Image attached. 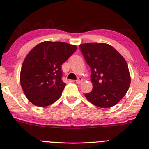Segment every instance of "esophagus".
<instances>
[{
    "label": "esophagus",
    "mask_w": 149,
    "mask_h": 149,
    "mask_svg": "<svg viewBox=\"0 0 149 149\" xmlns=\"http://www.w3.org/2000/svg\"><path fill=\"white\" fill-rule=\"evenodd\" d=\"M83 81V78H82V77H78V79H77V80L76 81L77 83H78V84L81 83Z\"/></svg>",
    "instance_id": "34e87169"
}]
</instances>
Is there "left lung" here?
<instances>
[{"instance_id": "obj_1", "label": "left lung", "mask_w": 149, "mask_h": 149, "mask_svg": "<svg viewBox=\"0 0 149 149\" xmlns=\"http://www.w3.org/2000/svg\"><path fill=\"white\" fill-rule=\"evenodd\" d=\"M91 70L93 89L85 97L97 107L107 108L117 104L130 85V74L124 57L110 45L86 43L79 45Z\"/></svg>"}]
</instances>
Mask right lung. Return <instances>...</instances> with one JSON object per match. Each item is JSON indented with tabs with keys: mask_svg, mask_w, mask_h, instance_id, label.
<instances>
[{
	"mask_svg": "<svg viewBox=\"0 0 149 149\" xmlns=\"http://www.w3.org/2000/svg\"><path fill=\"white\" fill-rule=\"evenodd\" d=\"M77 49L65 42L46 41L28 53L21 67L20 83L30 102L46 107L58 100L66 85L61 66Z\"/></svg>",
	"mask_w": 149,
	"mask_h": 149,
	"instance_id": "right-lung-1",
	"label": "right lung"
}]
</instances>
